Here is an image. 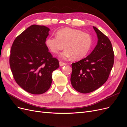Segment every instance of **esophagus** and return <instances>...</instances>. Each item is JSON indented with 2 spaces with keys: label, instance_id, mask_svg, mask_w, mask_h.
<instances>
[{
  "label": "esophagus",
  "instance_id": "34e87169",
  "mask_svg": "<svg viewBox=\"0 0 127 127\" xmlns=\"http://www.w3.org/2000/svg\"><path fill=\"white\" fill-rule=\"evenodd\" d=\"M66 63H64L63 62H62V61H59V65L60 67H62V66H64V65H66Z\"/></svg>",
  "mask_w": 127,
  "mask_h": 127
}]
</instances>
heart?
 Segmentation results:
<instances>
[{"label":"heart","instance_id":"heart-1","mask_svg":"<svg viewBox=\"0 0 127 127\" xmlns=\"http://www.w3.org/2000/svg\"><path fill=\"white\" fill-rule=\"evenodd\" d=\"M45 43L53 53H57L66 49L60 55L61 59L72 57L74 60L83 58L89 52L92 45L90 34L82 31L66 28L58 31L56 37H49Z\"/></svg>","mask_w":127,"mask_h":127}]
</instances>
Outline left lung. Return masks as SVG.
<instances>
[{
    "instance_id": "8db88e82",
    "label": "left lung",
    "mask_w": 127,
    "mask_h": 127,
    "mask_svg": "<svg viewBox=\"0 0 127 127\" xmlns=\"http://www.w3.org/2000/svg\"><path fill=\"white\" fill-rule=\"evenodd\" d=\"M97 43L90 55L71 64L70 81L75 90L82 93L93 92L108 79L114 64V52L111 41L97 28Z\"/></svg>"
}]
</instances>
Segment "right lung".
Instances as JSON below:
<instances>
[{"instance_id":"obj_1","label":"right lung","mask_w":127,"mask_h":127,"mask_svg":"<svg viewBox=\"0 0 127 127\" xmlns=\"http://www.w3.org/2000/svg\"><path fill=\"white\" fill-rule=\"evenodd\" d=\"M50 29L32 25L14 40L10 50L9 64L14 78L23 89L41 94L51 86L52 72L59 67L45 44Z\"/></svg>"}]
</instances>
